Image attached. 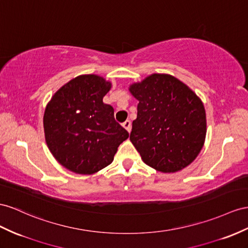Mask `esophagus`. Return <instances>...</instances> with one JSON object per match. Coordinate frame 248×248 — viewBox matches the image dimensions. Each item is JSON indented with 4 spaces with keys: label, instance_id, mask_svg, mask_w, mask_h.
Masks as SVG:
<instances>
[{
    "label": "esophagus",
    "instance_id": "esophagus-1",
    "mask_svg": "<svg viewBox=\"0 0 248 248\" xmlns=\"http://www.w3.org/2000/svg\"><path fill=\"white\" fill-rule=\"evenodd\" d=\"M123 126H124V128L126 131H128L129 133L131 132V128H132V126H131V122H130V120H125V122L123 124Z\"/></svg>",
    "mask_w": 248,
    "mask_h": 248
}]
</instances>
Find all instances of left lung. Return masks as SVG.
<instances>
[{"label":"left lung","instance_id":"left-lung-1","mask_svg":"<svg viewBox=\"0 0 248 248\" xmlns=\"http://www.w3.org/2000/svg\"><path fill=\"white\" fill-rule=\"evenodd\" d=\"M139 103L130 140L142 161L162 173L186 168L206 136L202 100L175 76L154 73L129 87Z\"/></svg>","mask_w":248,"mask_h":248}]
</instances>
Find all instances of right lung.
<instances>
[{
	"label": "right lung",
	"mask_w": 248,
	"mask_h": 248,
	"mask_svg": "<svg viewBox=\"0 0 248 248\" xmlns=\"http://www.w3.org/2000/svg\"><path fill=\"white\" fill-rule=\"evenodd\" d=\"M112 84L103 76H76L56 91L46 106L45 140L60 164L75 174L92 175L113 161L129 133L114 119L103 98Z\"/></svg>",
	"instance_id": "add662e5"
}]
</instances>
